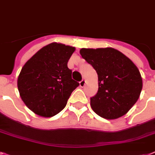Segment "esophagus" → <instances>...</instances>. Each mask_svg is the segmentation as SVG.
<instances>
[{"label":"esophagus","mask_w":155,"mask_h":155,"mask_svg":"<svg viewBox=\"0 0 155 155\" xmlns=\"http://www.w3.org/2000/svg\"><path fill=\"white\" fill-rule=\"evenodd\" d=\"M85 84H86V80H82L80 82V85L82 87H84L85 86Z\"/></svg>","instance_id":"1"}]
</instances>
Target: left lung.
<instances>
[{
  "label": "left lung",
  "mask_w": 155,
  "mask_h": 155,
  "mask_svg": "<svg viewBox=\"0 0 155 155\" xmlns=\"http://www.w3.org/2000/svg\"><path fill=\"white\" fill-rule=\"evenodd\" d=\"M80 52L98 75V91L91 98L93 110L107 119L127 114L139 99L143 88L138 68L112 48H81Z\"/></svg>",
  "instance_id": "8db88e82"
}]
</instances>
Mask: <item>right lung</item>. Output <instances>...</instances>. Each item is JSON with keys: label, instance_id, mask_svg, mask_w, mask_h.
<instances>
[{"label": "right lung", "instance_id": "add662e5", "mask_svg": "<svg viewBox=\"0 0 155 155\" xmlns=\"http://www.w3.org/2000/svg\"><path fill=\"white\" fill-rule=\"evenodd\" d=\"M71 46L51 43L26 62L17 80L25 105L38 115L51 117L65 107L80 84L71 78L68 62L75 51Z\"/></svg>", "mask_w": 155, "mask_h": 155}]
</instances>
